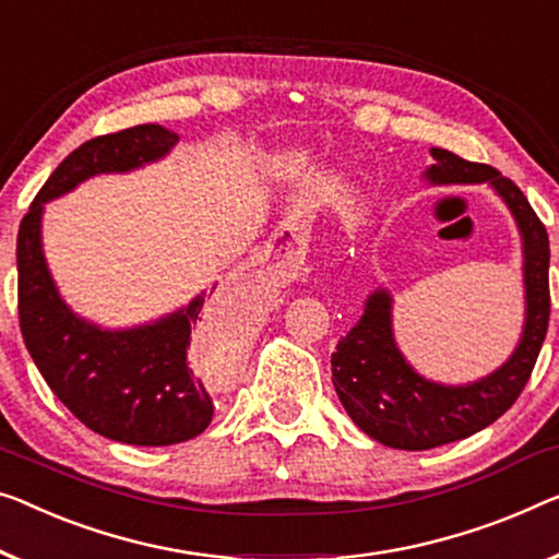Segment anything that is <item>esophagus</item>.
<instances>
[{"mask_svg":"<svg viewBox=\"0 0 559 559\" xmlns=\"http://www.w3.org/2000/svg\"><path fill=\"white\" fill-rule=\"evenodd\" d=\"M261 261H263V258H261Z\"/></svg>","mask_w":559,"mask_h":559,"instance_id":"esophagus-1","label":"esophagus"}]
</instances>
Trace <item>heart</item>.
Wrapping results in <instances>:
<instances>
[{"label": "heart", "mask_w": 559, "mask_h": 559, "mask_svg": "<svg viewBox=\"0 0 559 559\" xmlns=\"http://www.w3.org/2000/svg\"><path fill=\"white\" fill-rule=\"evenodd\" d=\"M311 160V155H308V150H290L286 155H278V160L273 163V168L276 170H298V168H306V163Z\"/></svg>", "instance_id": "b5f03b06"}]
</instances>
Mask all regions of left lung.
<instances>
[{"instance_id":"left-lung-1","label":"left lung","mask_w":559,"mask_h":559,"mask_svg":"<svg viewBox=\"0 0 559 559\" xmlns=\"http://www.w3.org/2000/svg\"><path fill=\"white\" fill-rule=\"evenodd\" d=\"M424 170L431 186L487 182L510 207L522 238L524 323L518 346L499 369L469 384H439L404 359L394 338V296L377 288L361 319L331 354L333 389L356 427L384 447L421 452L472 437L518 402L543 348L549 323V240L522 190L502 173L431 147Z\"/></svg>"}]
</instances>
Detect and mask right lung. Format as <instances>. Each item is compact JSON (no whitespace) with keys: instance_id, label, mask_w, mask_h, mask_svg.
<instances>
[{"instance_id":"right-lung-1","label":"right lung","mask_w":559,"mask_h":559,"mask_svg":"<svg viewBox=\"0 0 559 559\" xmlns=\"http://www.w3.org/2000/svg\"><path fill=\"white\" fill-rule=\"evenodd\" d=\"M163 124H138L72 150L32 200L16 236L20 329L47 386L87 429L135 447L180 444L205 431L213 402L188 364L195 331L223 341L226 319H205V290L160 319L103 329L64 304L41 248L45 203L95 175L132 173L178 145ZM218 283H213L211 294Z\"/></svg>"}]
</instances>
